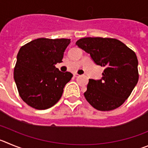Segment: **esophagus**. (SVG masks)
I'll return each mask as SVG.
<instances>
[{
	"instance_id": "esophagus-1",
	"label": "esophagus",
	"mask_w": 148,
	"mask_h": 148,
	"mask_svg": "<svg viewBox=\"0 0 148 148\" xmlns=\"http://www.w3.org/2000/svg\"><path fill=\"white\" fill-rule=\"evenodd\" d=\"M74 77H79V74H74Z\"/></svg>"
}]
</instances>
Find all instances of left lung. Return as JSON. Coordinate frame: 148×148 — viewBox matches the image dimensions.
<instances>
[{"mask_svg": "<svg viewBox=\"0 0 148 148\" xmlns=\"http://www.w3.org/2000/svg\"><path fill=\"white\" fill-rule=\"evenodd\" d=\"M76 45L90 54L96 64L105 68L100 79H89L84 93L86 100L102 111L122 106L139 80L135 52L114 38H84Z\"/></svg>", "mask_w": 148, "mask_h": 148, "instance_id": "8db88e82", "label": "left lung"}]
</instances>
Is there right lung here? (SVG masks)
Listing matches in <instances>:
<instances>
[{
  "instance_id": "right-lung-1",
  "label": "right lung",
  "mask_w": 148,
  "mask_h": 148,
  "mask_svg": "<svg viewBox=\"0 0 148 148\" xmlns=\"http://www.w3.org/2000/svg\"><path fill=\"white\" fill-rule=\"evenodd\" d=\"M70 39L38 38L20 49L14 79L21 99L28 106L44 110L54 106L73 74L61 72L55 65L62 62Z\"/></svg>"
}]
</instances>
